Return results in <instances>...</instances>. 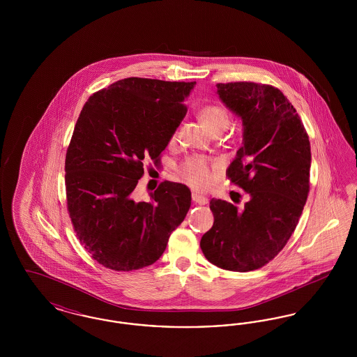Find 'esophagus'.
<instances>
[{
	"instance_id": "1",
	"label": "esophagus",
	"mask_w": 357,
	"mask_h": 357,
	"mask_svg": "<svg viewBox=\"0 0 357 357\" xmlns=\"http://www.w3.org/2000/svg\"><path fill=\"white\" fill-rule=\"evenodd\" d=\"M192 201L195 202V204H208V199L204 197V195H201V194H198V192H192Z\"/></svg>"
}]
</instances>
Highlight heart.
<instances>
[{
    "label": "heart",
    "mask_w": 357,
    "mask_h": 357,
    "mask_svg": "<svg viewBox=\"0 0 357 357\" xmlns=\"http://www.w3.org/2000/svg\"><path fill=\"white\" fill-rule=\"evenodd\" d=\"M199 119L204 128L211 132H222L230 121L229 112L220 104H207L199 111ZM213 166L211 163L199 156L188 158L179 167V175L190 186L204 188L213 181Z\"/></svg>",
    "instance_id": "obj_1"
}]
</instances>
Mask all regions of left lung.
<instances>
[{"instance_id":"left-lung-1","label":"left lung","mask_w":357,"mask_h":357,"mask_svg":"<svg viewBox=\"0 0 357 357\" xmlns=\"http://www.w3.org/2000/svg\"><path fill=\"white\" fill-rule=\"evenodd\" d=\"M218 95L242 119L243 142L226 175L249 194L243 210L211 199L213 227L201 249L213 265L250 272L272 261L287 245L309 192L310 143L296 108L268 84H217Z\"/></svg>"}]
</instances>
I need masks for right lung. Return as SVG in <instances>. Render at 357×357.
I'll return each instance as SVG.
<instances>
[{
    "label": "right lung",
    "instance_id": "obj_1",
    "mask_svg": "<svg viewBox=\"0 0 357 357\" xmlns=\"http://www.w3.org/2000/svg\"><path fill=\"white\" fill-rule=\"evenodd\" d=\"M195 82L128 77L95 92L80 112L66 156L67 208L75 233L104 268L153 265L191 204L190 188L170 181L134 198L144 162L160 153L186 115Z\"/></svg>",
    "mask_w": 357,
    "mask_h": 357
}]
</instances>
